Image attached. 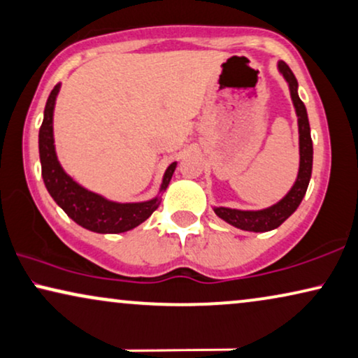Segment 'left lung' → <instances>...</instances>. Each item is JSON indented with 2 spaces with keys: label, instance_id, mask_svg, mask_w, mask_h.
<instances>
[{
  "label": "left lung",
  "instance_id": "obj_1",
  "mask_svg": "<svg viewBox=\"0 0 358 358\" xmlns=\"http://www.w3.org/2000/svg\"><path fill=\"white\" fill-rule=\"evenodd\" d=\"M278 71L289 85L291 100L298 115L299 128V171L296 182L292 184L289 192L281 199L280 202L273 203L271 207L262 208V210H240V208L230 207H213V212L225 220L227 224L247 231H270L280 227L287 217H291L299 207L301 201L308 190L310 174H313V139H310V128L308 120V111L298 95V80L294 73L287 67L286 62H278Z\"/></svg>",
  "mask_w": 358,
  "mask_h": 358
}]
</instances>
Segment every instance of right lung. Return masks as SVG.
<instances>
[{
    "label": "right lung",
    "mask_w": 358,
    "mask_h": 358,
    "mask_svg": "<svg viewBox=\"0 0 358 358\" xmlns=\"http://www.w3.org/2000/svg\"><path fill=\"white\" fill-rule=\"evenodd\" d=\"M59 90L60 83L50 92L44 108L43 124L39 129L41 168H43V179L50 197L76 224L90 231H96V234H122V231H128L143 224L159 207L161 196L145 202H113L100 194L82 187L62 169L57 155H55L52 128L54 106ZM176 166L178 162H173L166 169L159 192H164L168 189Z\"/></svg>",
    "instance_id": "1"
}]
</instances>
